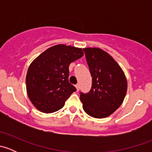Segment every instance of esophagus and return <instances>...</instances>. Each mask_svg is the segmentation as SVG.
<instances>
[{
	"label": "esophagus",
	"mask_w": 152,
	"mask_h": 152,
	"mask_svg": "<svg viewBox=\"0 0 152 152\" xmlns=\"http://www.w3.org/2000/svg\"><path fill=\"white\" fill-rule=\"evenodd\" d=\"M76 90H77V91H79V89H80V85H79V84H77V85H76Z\"/></svg>",
	"instance_id": "34e87169"
}]
</instances>
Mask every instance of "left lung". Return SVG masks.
Returning a JSON list of instances; mask_svg holds the SVG:
<instances>
[{
    "instance_id": "left-lung-1",
    "label": "left lung",
    "mask_w": 152,
    "mask_h": 152,
    "mask_svg": "<svg viewBox=\"0 0 152 152\" xmlns=\"http://www.w3.org/2000/svg\"><path fill=\"white\" fill-rule=\"evenodd\" d=\"M92 76V87L80 93L85 113L102 118L110 115L123 103L127 90L125 74L109 53L97 48L83 49Z\"/></svg>"
}]
</instances>
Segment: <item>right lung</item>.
<instances>
[{"instance_id":"right-lung-1","label":"right lung","mask_w":152,"mask_h":152,"mask_svg":"<svg viewBox=\"0 0 152 152\" xmlns=\"http://www.w3.org/2000/svg\"><path fill=\"white\" fill-rule=\"evenodd\" d=\"M84 55L82 48L56 45L42 52L29 66L27 93L31 103L42 113L60 110L76 90L69 82V65Z\"/></svg>"}]
</instances>
